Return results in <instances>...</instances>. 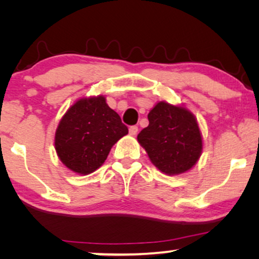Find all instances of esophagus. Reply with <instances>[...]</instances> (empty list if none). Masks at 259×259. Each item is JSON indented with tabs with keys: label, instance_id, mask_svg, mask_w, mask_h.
Listing matches in <instances>:
<instances>
[{
	"label": "esophagus",
	"instance_id": "obj_1",
	"mask_svg": "<svg viewBox=\"0 0 259 259\" xmlns=\"http://www.w3.org/2000/svg\"><path fill=\"white\" fill-rule=\"evenodd\" d=\"M138 133V127L137 126H131L130 127V134L131 136H136Z\"/></svg>",
	"mask_w": 259,
	"mask_h": 259
}]
</instances>
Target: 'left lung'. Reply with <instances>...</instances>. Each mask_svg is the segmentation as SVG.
I'll list each match as a JSON object with an SVG mask.
<instances>
[{"label":"left lung","mask_w":259,"mask_h":259,"mask_svg":"<svg viewBox=\"0 0 259 259\" xmlns=\"http://www.w3.org/2000/svg\"><path fill=\"white\" fill-rule=\"evenodd\" d=\"M138 143L152 164L167 176L189 172L203 153V136L196 116L185 105L158 101L148 113Z\"/></svg>","instance_id":"1"}]
</instances>
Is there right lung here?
I'll use <instances>...</instances> for the list:
<instances>
[{
    "instance_id": "obj_1",
    "label": "right lung",
    "mask_w": 259,
    "mask_h": 259,
    "mask_svg": "<svg viewBox=\"0 0 259 259\" xmlns=\"http://www.w3.org/2000/svg\"><path fill=\"white\" fill-rule=\"evenodd\" d=\"M128 134L104 95L77 99L55 131L56 154L69 171L87 176L104 164L116 141Z\"/></svg>"
}]
</instances>
